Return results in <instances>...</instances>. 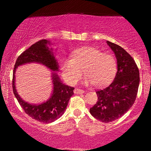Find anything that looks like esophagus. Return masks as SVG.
<instances>
[{
    "label": "esophagus",
    "mask_w": 151,
    "mask_h": 151,
    "mask_svg": "<svg viewBox=\"0 0 151 151\" xmlns=\"http://www.w3.org/2000/svg\"><path fill=\"white\" fill-rule=\"evenodd\" d=\"M84 91L82 89H80V88H75L74 90V93L75 94H82L84 93Z\"/></svg>",
    "instance_id": "obj_1"
}]
</instances>
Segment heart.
I'll list each match as a JSON object with an SVG mask.
<instances>
[{
    "label": "heart",
    "mask_w": 151,
    "mask_h": 151,
    "mask_svg": "<svg viewBox=\"0 0 151 151\" xmlns=\"http://www.w3.org/2000/svg\"><path fill=\"white\" fill-rule=\"evenodd\" d=\"M71 58H63L60 62L62 76L70 84L79 80L82 69L86 74L84 82L98 86L109 83L116 73L115 57L96 47L85 46L76 49L71 52Z\"/></svg>",
    "instance_id": "heart-1"
}]
</instances>
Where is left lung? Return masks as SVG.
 Listing matches in <instances>:
<instances>
[{
    "mask_svg": "<svg viewBox=\"0 0 151 151\" xmlns=\"http://www.w3.org/2000/svg\"><path fill=\"white\" fill-rule=\"evenodd\" d=\"M117 58V71L112 83L96 91L98 102L90 109L95 118L108 123L117 119L133 106L139 84V72L135 60L122 47L107 41Z\"/></svg>",
    "mask_w": 151,
    "mask_h": 151,
    "instance_id": "1",
    "label": "left lung"
}]
</instances>
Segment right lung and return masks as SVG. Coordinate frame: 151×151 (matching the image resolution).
<instances>
[{
  "instance_id": "obj_1",
  "label": "right lung",
  "mask_w": 151,
  "mask_h": 151,
  "mask_svg": "<svg viewBox=\"0 0 151 151\" xmlns=\"http://www.w3.org/2000/svg\"><path fill=\"white\" fill-rule=\"evenodd\" d=\"M48 40H41L32 45L29 48L18 57L14 65L12 79L13 92L18 102L29 116L43 123L53 122L60 117L67 108L70 98L73 95V87L63 84L56 73H53V90L52 96L47 102L40 104H31L22 100L15 86V72L18 66L26 63H38L42 64L52 71L58 70V65L53 55L51 49H49Z\"/></svg>"
}]
</instances>
